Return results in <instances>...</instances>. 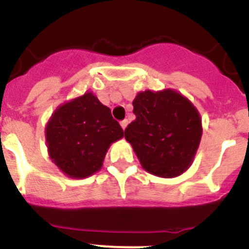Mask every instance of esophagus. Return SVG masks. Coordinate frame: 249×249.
<instances>
[{"label":"esophagus","mask_w":249,"mask_h":249,"mask_svg":"<svg viewBox=\"0 0 249 249\" xmlns=\"http://www.w3.org/2000/svg\"><path fill=\"white\" fill-rule=\"evenodd\" d=\"M126 125H127V120H126V119L122 120V122H120V126L123 127V130H125V127H126Z\"/></svg>","instance_id":"obj_1"}]
</instances>
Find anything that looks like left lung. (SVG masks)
I'll use <instances>...</instances> for the list:
<instances>
[{
    "label": "left lung",
    "instance_id": "8db88e82",
    "mask_svg": "<svg viewBox=\"0 0 249 249\" xmlns=\"http://www.w3.org/2000/svg\"><path fill=\"white\" fill-rule=\"evenodd\" d=\"M135 120L125 129L141 165L160 178L178 176L191 165L202 135L194 105L174 90L139 93L133 102Z\"/></svg>",
    "mask_w": 249,
    "mask_h": 249
}]
</instances>
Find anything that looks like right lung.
Here are the masks:
<instances>
[{
  "instance_id": "obj_1",
  "label": "right lung",
  "mask_w": 249,
  "mask_h": 249,
  "mask_svg": "<svg viewBox=\"0 0 249 249\" xmlns=\"http://www.w3.org/2000/svg\"><path fill=\"white\" fill-rule=\"evenodd\" d=\"M46 136L55 165L71 178H83L102 167L108 147L124 131L110 109L87 93L54 111Z\"/></svg>"
}]
</instances>
